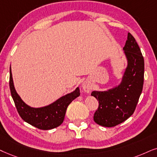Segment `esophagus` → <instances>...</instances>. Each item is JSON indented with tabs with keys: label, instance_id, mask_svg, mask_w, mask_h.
I'll use <instances>...</instances> for the list:
<instances>
[{
	"label": "esophagus",
	"instance_id": "esophagus-1",
	"mask_svg": "<svg viewBox=\"0 0 157 157\" xmlns=\"http://www.w3.org/2000/svg\"><path fill=\"white\" fill-rule=\"evenodd\" d=\"M82 88H83V90H84L86 93L90 92L91 89H92V88H91V85L89 84L88 82H83Z\"/></svg>",
	"mask_w": 157,
	"mask_h": 157
}]
</instances>
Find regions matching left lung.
<instances>
[{"instance_id":"8db88e82","label":"left lung","mask_w":157,"mask_h":157,"mask_svg":"<svg viewBox=\"0 0 157 157\" xmlns=\"http://www.w3.org/2000/svg\"><path fill=\"white\" fill-rule=\"evenodd\" d=\"M123 50L128 67L122 82L107 91L91 93L99 103L93 120L99 125L107 128L124 122L133 114L143 90L144 59L136 39L130 33Z\"/></svg>"}]
</instances>
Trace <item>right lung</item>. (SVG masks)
<instances>
[{"instance_id":"1","label":"right lung","mask_w":157,"mask_h":157,"mask_svg":"<svg viewBox=\"0 0 157 157\" xmlns=\"http://www.w3.org/2000/svg\"><path fill=\"white\" fill-rule=\"evenodd\" d=\"M9 86L11 96L19 116L26 122L40 130H51L60 125L64 120L67 109L71 102L80 96V89L59 98L53 104L41 108H33L21 100L14 88L10 67Z\"/></svg>"}]
</instances>
